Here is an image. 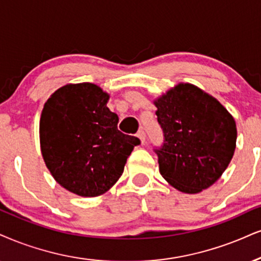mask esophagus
<instances>
[{"label": "esophagus", "instance_id": "1", "mask_svg": "<svg viewBox=\"0 0 261 261\" xmlns=\"http://www.w3.org/2000/svg\"><path fill=\"white\" fill-rule=\"evenodd\" d=\"M137 136H138V138H139V139H140L141 144H143V145H144V144H145V132H144L143 129H140L139 132H138Z\"/></svg>", "mask_w": 261, "mask_h": 261}]
</instances>
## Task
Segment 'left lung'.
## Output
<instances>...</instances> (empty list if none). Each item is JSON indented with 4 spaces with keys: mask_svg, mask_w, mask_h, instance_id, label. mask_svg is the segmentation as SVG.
Masks as SVG:
<instances>
[{
    "mask_svg": "<svg viewBox=\"0 0 261 261\" xmlns=\"http://www.w3.org/2000/svg\"><path fill=\"white\" fill-rule=\"evenodd\" d=\"M165 144L156 150L161 175L184 194H198L223 175L236 149L232 115L213 95L178 83L153 100Z\"/></svg>",
    "mask_w": 261,
    "mask_h": 261,
    "instance_id": "obj_1",
    "label": "left lung"
}]
</instances>
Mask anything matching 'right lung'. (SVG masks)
I'll return each instance as SVG.
<instances>
[{
	"label": "right lung",
	"instance_id": "obj_1",
	"mask_svg": "<svg viewBox=\"0 0 261 261\" xmlns=\"http://www.w3.org/2000/svg\"><path fill=\"white\" fill-rule=\"evenodd\" d=\"M110 95L94 83H69L44 102L40 145L54 180L82 197L104 195L123 173L140 140L121 133Z\"/></svg>",
	"mask_w": 261,
	"mask_h": 261
}]
</instances>
